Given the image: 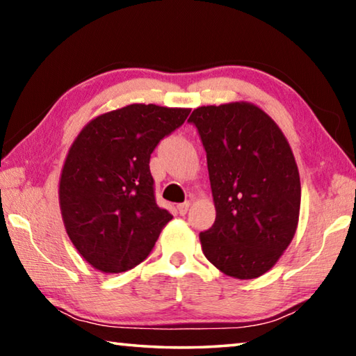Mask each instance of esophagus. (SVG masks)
Wrapping results in <instances>:
<instances>
[{
    "instance_id": "1",
    "label": "esophagus",
    "mask_w": 356,
    "mask_h": 356,
    "mask_svg": "<svg viewBox=\"0 0 356 356\" xmlns=\"http://www.w3.org/2000/svg\"><path fill=\"white\" fill-rule=\"evenodd\" d=\"M190 201H185V202H182V204H179L177 206V210H179V213L180 215H185L186 212H188V209H190Z\"/></svg>"
}]
</instances>
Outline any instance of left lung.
<instances>
[{
	"instance_id": "1",
	"label": "left lung",
	"mask_w": 356,
	"mask_h": 356,
	"mask_svg": "<svg viewBox=\"0 0 356 356\" xmlns=\"http://www.w3.org/2000/svg\"><path fill=\"white\" fill-rule=\"evenodd\" d=\"M195 124L207 154L213 226L202 252L237 280H254L278 262L297 231L301 186L284 134L248 102L200 106Z\"/></svg>"
}]
</instances>
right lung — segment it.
<instances>
[{
  "instance_id": "obj_1",
  "label": "right lung",
  "mask_w": 356,
  "mask_h": 356,
  "mask_svg": "<svg viewBox=\"0 0 356 356\" xmlns=\"http://www.w3.org/2000/svg\"><path fill=\"white\" fill-rule=\"evenodd\" d=\"M190 108L134 104L84 125L65 156L59 207L76 251L104 273L136 267L172 215L156 206L150 154Z\"/></svg>"
}]
</instances>
